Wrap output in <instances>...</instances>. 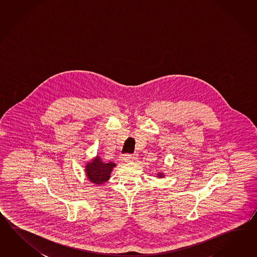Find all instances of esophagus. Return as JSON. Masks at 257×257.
Listing matches in <instances>:
<instances>
[{
	"label": "esophagus",
	"mask_w": 257,
	"mask_h": 257,
	"mask_svg": "<svg viewBox=\"0 0 257 257\" xmlns=\"http://www.w3.org/2000/svg\"><path fill=\"white\" fill-rule=\"evenodd\" d=\"M137 158H138L137 154H125V155H123L122 160H123L124 162H131V161L136 160Z\"/></svg>",
	"instance_id": "obj_1"
}]
</instances>
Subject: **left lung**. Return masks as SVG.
Masks as SVG:
<instances>
[{"mask_svg": "<svg viewBox=\"0 0 257 257\" xmlns=\"http://www.w3.org/2000/svg\"><path fill=\"white\" fill-rule=\"evenodd\" d=\"M159 177H164V174H158Z\"/></svg>", "mask_w": 257, "mask_h": 257, "instance_id": "1", "label": "left lung"}]
</instances>
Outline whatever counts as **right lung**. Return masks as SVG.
Segmentation results:
<instances>
[{"label":"right lung","instance_id":"add662e5","mask_svg":"<svg viewBox=\"0 0 257 257\" xmlns=\"http://www.w3.org/2000/svg\"><path fill=\"white\" fill-rule=\"evenodd\" d=\"M115 164L112 162L105 163L97 156L85 166L88 179L95 185H102L109 179L110 174Z\"/></svg>","mask_w":257,"mask_h":257}]
</instances>
